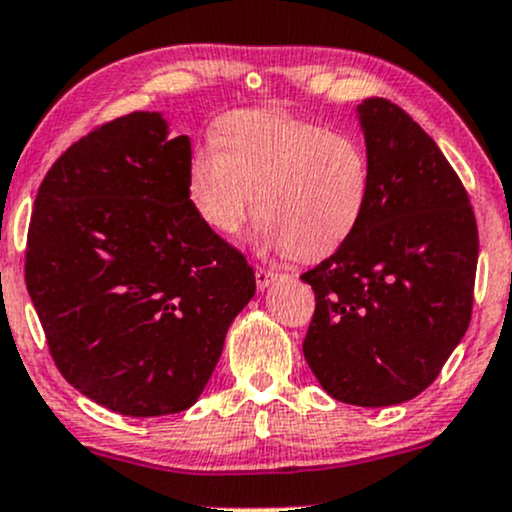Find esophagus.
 <instances>
[{
    "label": "esophagus",
    "mask_w": 512,
    "mask_h": 512,
    "mask_svg": "<svg viewBox=\"0 0 512 512\" xmlns=\"http://www.w3.org/2000/svg\"><path fill=\"white\" fill-rule=\"evenodd\" d=\"M278 278V270H270V268H256V285L258 290H266V287Z\"/></svg>",
    "instance_id": "esophagus-1"
}]
</instances>
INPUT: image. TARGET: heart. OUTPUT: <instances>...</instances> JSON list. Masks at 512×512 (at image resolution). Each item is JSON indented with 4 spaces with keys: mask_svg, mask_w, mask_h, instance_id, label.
<instances>
[{
    "mask_svg": "<svg viewBox=\"0 0 512 512\" xmlns=\"http://www.w3.org/2000/svg\"><path fill=\"white\" fill-rule=\"evenodd\" d=\"M186 184L196 213L237 234L254 210L268 244L318 258L352 237L371 191L366 150L352 136L270 110H237L194 148Z\"/></svg>",
    "mask_w": 512,
    "mask_h": 512,
    "instance_id": "obj_1",
    "label": "heart"
}]
</instances>
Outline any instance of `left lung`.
Returning <instances> with one entry per match:
<instances>
[{
  "label": "left lung",
  "mask_w": 512,
  "mask_h": 512,
  "mask_svg": "<svg viewBox=\"0 0 512 512\" xmlns=\"http://www.w3.org/2000/svg\"><path fill=\"white\" fill-rule=\"evenodd\" d=\"M371 165L364 218L302 275L316 294L304 357L330 398L388 407L417 398L467 333L479 234L465 186L395 102L364 100Z\"/></svg>",
  "instance_id": "8db88e82"
}]
</instances>
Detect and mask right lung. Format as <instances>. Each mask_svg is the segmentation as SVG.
I'll use <instances>...</instances> for the list:
<instances>
[{"mask_svg":"<svg viewBox=\"0 0 512 512\" xmlns=\"http://www.w3.org/2000/svg\"><path fill=\"white\" fill-rule=\"evenodd\" d=\"M189 136L158 112L95 126L54 160L30 215L26 287L59 374L107 410H189L256 292L189 198Z\"/></svg>","mask_w":512,"mask_h":512,"instance_id":"add662e5","label":"right lung"}]
</instances>
